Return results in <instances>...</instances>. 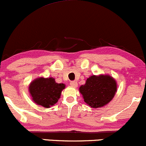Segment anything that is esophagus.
Returning a JSON list of instances; mask_svg holds the SVG:
<instances>
[{
    "instance_id": "1",
    "label": "esophagus",
    "mask_w": 146,
    "mask_h": 146,
    "mask_svg": "<svg viewBox=\"0 0 146 146\" xmlns=\"http://www.w3.org/2000/svg\"><path fill=\"white\" fill-rule=\"evenodd\" d=\"M70 86L73 88H77V86H78V84L76 81H71V82L70 83Z\"/></svg>"
}]
</instances>
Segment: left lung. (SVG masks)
I'll use <instances>...</instances> for the list:
<instances>
[{
  "label": "left lung",
  "instance_id": "8db88e82",
  "mask_svg": "<svg viewBox=\"0 0 146 146\" xmlns=\"http://www.w3.org/2000/svg\"><path fill=\"white\" fill-rule=\"evenodd\" d=\"M117 90L115 81L108 75L91 76L87 79L85 85L79 91L84 101L92 108L102 107L113 98Z\"/></svg>",
  "mask_w": 146,
  "mask_h": 146
}]
</instances>
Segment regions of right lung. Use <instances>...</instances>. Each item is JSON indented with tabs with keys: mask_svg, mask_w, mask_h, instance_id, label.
Returning a JSON list of instances; mask_svg holds the SVG:
<instances>
[{
	"mask_svg": "<svg viewBox=\"0 0 146 146\" xmlns=\"http://www.w3.org/2000/svg\"><path fill=\"white\" fill-rule=\"evenodd\" d=\"M65 87V84H57L53 78L42 77L34 80L30 84L29 91L36 104L49 108L58 101Z\"/></svg>",
	"mask_w": 146,
	"mask_h": 146,
	"instance_id": "add662e5",
	"label": "right lung"
}]
</instances>
